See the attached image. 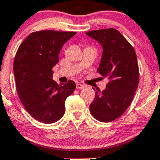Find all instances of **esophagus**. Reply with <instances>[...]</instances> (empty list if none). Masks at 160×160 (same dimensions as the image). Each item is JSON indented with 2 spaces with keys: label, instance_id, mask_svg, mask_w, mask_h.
Listing matches in <instances>:
<instances>
[{
  "label": "esophagus",
  "instance_id": "esophagus-1",
  "mask_svg": "<svg viewBox=\"0 0 160 160\" xmlns=\"http://www.w3.org/2000/svg\"><path fill=\"white\" fill-rule=\"evenodd\" d=\"M83 88H84V85L81 84V83H77V89H83Z\"/></svg>",
  "mask_w": 160,
  "mask_h": 160
}]
</instances>
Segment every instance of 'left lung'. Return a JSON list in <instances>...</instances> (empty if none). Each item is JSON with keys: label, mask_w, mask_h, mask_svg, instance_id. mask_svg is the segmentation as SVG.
<instances>
[{"label": "left lung", "mask_w": 160, "mask_h": 160, "mask_svg": "<svg viewBox=\"0 0 160 160\" xmlns=\"http://www.w3.org/2000/svg\"><path fill=\"white\" fill-rule=\"evenodd\" d=\"M102 45L97 71L109 80L105 90H97L90 105L92 116L99 122L115 120L127 110L138 87L139 68L132 46L114 28L86 32Z\"/></svg>", "instance_id": "8db88e82"}]
</instances>
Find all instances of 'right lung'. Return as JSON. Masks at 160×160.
Wrapping results in <instances>:
<instances>
[{
    "mask_svg": "<svg viewBox=\"0 0 160 160\" xmlns=\"http://www.w3.org/2000/svg\"><path fill=\"white\" fill-rule=\"evenodd\" d=\"M75 35L70 31L33 32L16 52L13 70L19 99L27 111L43 123L62 118L65 99L76 89L72 80L58 84L52 79L62 46Z\"/></svg>",
    "mask_w": 160,
    "mask_h": 160,
    "instance_id": "1",
    "label": "right lung"
}]
</instances>
